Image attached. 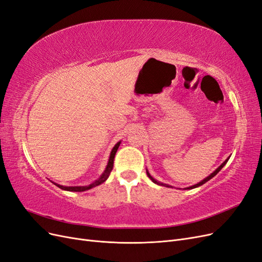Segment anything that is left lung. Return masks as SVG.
<instances>
[{
  "mask_svg": "<svg viewBox=\"0 0 262 262\" xmlns=\"http://www.w3.org/2000/svg\"><path fill=\"white\" fill-rule=\"evenodd\" d=\"M229 157H231V156H229ZM229 157L228 158H226V160L223 162V163H222L220 166H219V167L215 169V170H214L212 173H211V175H209L207 178H204L203 180H201L200 182H198V184H195V185H193V186H190V187H188V188H185V189H193V188H198V187H200V186H202L203 184H205V182H207V181H209L210 179H212L214 176H215L216 175V173L222 169V168H223L224 167V166L226 165V163H227V161L229 160ZM146 173H147V176H148V178L150 179V180H152L153 182H154V184H156V185H160V186H165V187H170L169 185H166V184H163V182H160V181H157L156 179H154L152 176H150L149 175V172H148V170L146 169Z\"/></svg>",
  "mask_w": 262,
  "mask_h": 262,
  "instance_id": "obj_1",
  "label": "left lung"
}]
</instances>
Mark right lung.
Here are the masks:
<instances>
[{"instance_id": "1", "label": "right lung", "mask_w": 262, "mask_h": 262, "mask_svg": "<svg viewBox=\"0 0 262 262\" xmlns=\"http://www.w3.org/2000/svg\"><path fill=\"white\" fill-rule=\"evenodd\" d=\"M120 143H121V141H119L118 143L114 146V148L112 149V152H110L109 160H108V163H107V166H106V168H105L104 172L101 173L100 177H99L97 180H95L94 182H92L91 185H87V186H74V187L72 186V187H68V186H61V185H58V184H55V182H53V184H54L55 186H58V187H59L60 189H62V190H67V191H76V192L86 191V190H90V189H92V188H94V187H96V186L101 185L102 182H105V181L108 179V177H109V175H110V172H112V170H113V168H114V160H115V155H116V153H117L118 147H119V145H120Z\"/></svg>"}]
</instances>
